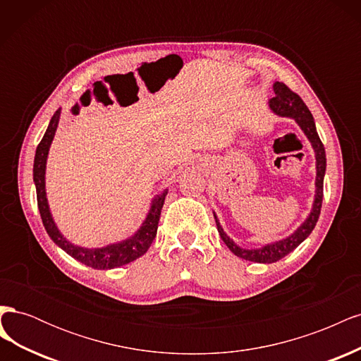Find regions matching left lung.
Returning a JSON list of instances; mask_svg holds the SVG:
<instances>
[{
  "label": "left lung",
  "mask_w": 361,
  "mask_h": 361,
  "mask_svg": "<svg viewBox=\"0 0 361 361\" xmlns=\"http://www.w3.org/2000/svg\"><path fill=\"white\" fill-rule=\"evenodd\" d=\"M272 90H274V97L269 99V108L280 117H289L293 118L295 122L298 123L304 135L309 138L310 145L314 152V159H316V180H314V199L312 204V211L305 218L304 223L290 233L289 236L280 239V241L267 244L259 248H243L233 243V239L227 236V233L223 231L220 224V220L214 212L215 223L218 233H220L221 239L227 248L232 251V253L238 257L250 260V262H257V264H272V262H277L281 257L288 256L290 251L297 248L305 238H307L312 231L314 228L316 223H318V218L321 214V206H322V197H324V176H325V169H326V158H325V149L322 141L318 135V130H316V125L312 113L309 111L307 105L302 102L301 97L293 93L286 84L276 81L272 84Z\"/></svg>",
  "instance_id": "left-lung-1"
}]
</instances>
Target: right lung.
<instances>
[{
  "label": "right lung",
  "mask_w": 361,
  "mask_h": 361,
  "mask_svg": "<svg viewBox=\"0 0 361 361\" xmlns=\"http://www.w3.org/2000/svg\"><path fill=\"white\" fill-rule=\"evenodd\" d=\"M60 114H61V110H57L56 114L52 116L47 133L43 135L42 141L36 149L35 166H32V180H35V185H36L37 206H39L42 223L45 226L47 233L49 235L52 241L56 243L61 250L66 251L69 256L94 269H111V268L126 265L129 262H134L140 256H143L149 250L150 244L154 243L157 231H158L161 209L169 190H164L162 192L157 194L155 197L152 199L150 209L145 218L143 224L140 226V228L133 236L123 239V241L108 244L99 248L80 247L68 241V239L64 238L63 233L59 231L57 224L54 223V218L49 211V204L47 199V188H45L47 159H48L51 143L54 140V135H56V130L60 122Z\"/></svg>",
  "instance_id": "add662e5"
}]
</instances>
